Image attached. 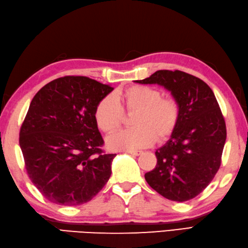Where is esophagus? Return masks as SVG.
Here are the masks:
<instances>
[{
  "mask_svg": "<svg viewBox=\"0 0 248 248\" xmlns=\"http://www.w3.org/2000/svg\"><path fill=\"white\" fill-rule=\"evenodd\" d=\"M125 153L130 155H133V156H139V155H141L143 152L142 151H125Z\"/></svg>",
  "mask_w": 248,
  "mask_h": 248,
  "instance_id": "34e87169",
  "label": "esophagus"
}]
</instances>
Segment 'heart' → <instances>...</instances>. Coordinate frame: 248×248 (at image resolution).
<instances>
[{
	"label": "heart",
	"mask_w": 248,
	"mask_h": 248,
	"mask_svg": "<svg viewBox=\"0 0 248 248\" xmlns=\"http://www.w3.org/2000/svg\"><path fill=\"white\" fill-rule=\"evenodd\" d=\"M127 111H137L132 124L136 129L120 130L106 140L112 151H136L151 146L156 137L163 140L169 137L177 127L180 108L175 100L163 97L155 88L133 85L118 95ZM118 100L107 95L98 103L94 118L102 131L111 133L123 121V108Z\"/></svg>",
	"instance_id": "1"
}]
</instances>
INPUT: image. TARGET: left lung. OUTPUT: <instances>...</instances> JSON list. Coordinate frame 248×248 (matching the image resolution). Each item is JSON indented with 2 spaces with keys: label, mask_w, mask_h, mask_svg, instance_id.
<instances>
[{
  "label": "left lung",
  "mask_w": 248,
  "mask_h": 248,
  "mask_svg": "<svg viewBox=\"0 0 248 248\" xmlns=\"http://www.w3.org/2000/svg\"><path fill=\"white\" fill-rule=\"evenodd\" d=\"M134 82L164 87L180 108L177 127L156 150L157 165L145 173L146 182L170 201L194 199L217 173L227 139L226 123L213 90L180 70H158Z\"/></svg>",
  "instance_id": "left-lung-1"
}]
</instances>
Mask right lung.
Here are the masks:
<instances>
[{"label": "right lung", "mask_w": 248, "mask_h": 248, "mask_svg": "<svg viewBox=\"0 0 248 248\" xmlns=\"http://www.w3.org/2000/svg\"><path fill=\"white\" fill-rule=\"evenodd\" d=\"M87 77L58 78L30 103L19 145L29 178L49 202L77 206L91 201L111 174L116 154L101 150L94 112L112 91Z\"/></svg>", "instance_id": "add662e5"}]
</instances>
